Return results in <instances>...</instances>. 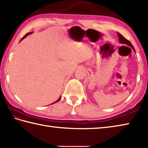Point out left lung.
<instances>
[{
  "label": "left lung",
  "mask_w": 148,
  "mask_h": 148,
  "mask_svg": "<svg viewBox=\"0 0 148 148\" xmlns=\"http://www.w3.org/2000/svg\"><path fill=\"white\" fill-rule=\"evenodd\" d=\"M117 34H118V36H119V42H120L121 43H124V44H126V45H129L130 47H131L133 49H134V51L135 52V49H134V46L132 45V44L131 43H130V41H128V40H126V39L125 38H124V36H123L122 35H121V34L120 33H117Z\"/></svg>",
  "instance_id": "obj_1"
}]
</instances>
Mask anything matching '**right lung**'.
<instances>
[{
	"mask_svg": "<svg viewBox=\"0 0 148 148\" xmlns=\"http://www.w3.org/2000/svg\"><path fill=\"white\" fill-rule=\"evenodd\" d=\"M32 33H33V32H31V33H27V34H25V36H24V37H23V38H22L21 39V40H23V39H24V38H25V37H26V36H28V35H29V34H31ZM21 40H20V41H21ZM61 97H62V96H60V97L59 98V99H58L57 101H55V102H54V103H52V104H54V103H56V102H58V101H59L60 100V99H61ZM52 104H51V105H52Z\"/></svg>",
	"mask_w": 148,
	"mask_h": 148,
	"instance_id": "right-lung-1",
	"label": "right lung"
}]
</instances>
